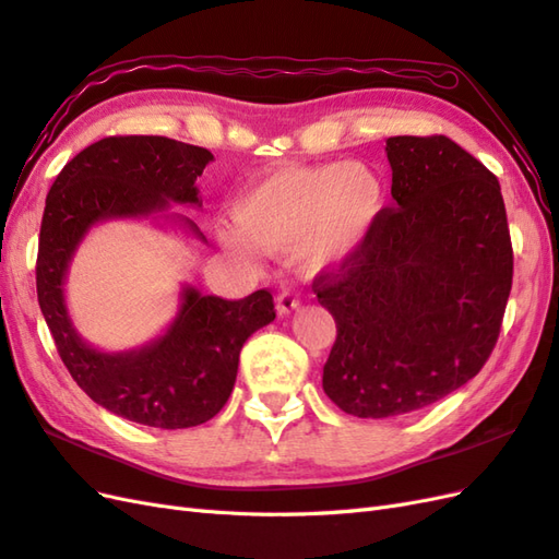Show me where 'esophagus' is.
I'll list each match as a JSON object with an SVG mask.
<instances>
[{
    "label": "esophagus",
    "instance_id": "esophagus-1",
    "mask_svg": "<svg viewBox=\"0 0 559 559\" xmlns=\"http://www.w3.org/2000/svg\"><path fill=\"white\" fill-rule=\"evenodd\" d=\"M299 307V297L290 290H283L278 297H276V311L278 317H288L290 311H295Z\"/></svg>",
    "mask_w": 559,
    "mask_h": 559
}]
</instances>
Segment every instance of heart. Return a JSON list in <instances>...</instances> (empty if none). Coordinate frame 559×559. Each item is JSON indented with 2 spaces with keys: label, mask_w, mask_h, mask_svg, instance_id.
I'll return each mask as SVG.
<instances>
[{
  "label": "heart",
  "mask_w": 559,
  "mask_h": 559,
  "mask_svg": "<svg viewBox=\"0 0 559 559\" xmlns=\"http://www.w3.org/2000/svg\"><path fill=\"white\" fill-rule=\"evenodd\" d=\"M384 207V186L364 163L278 167L248 183L234 203L228 250L295 252L305 274L337 269L364 248Z\"/></svg>",
  "instance_id": "1"
}]
</instances>
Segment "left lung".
I'll return each instance as SVG.
<instances>
[{"label":"left lung","mask_w":559,"mask_h":559,"mask_svg":"<svg viewBox=\"0 0 559 559\" xmlns=\"http://www.w3.org/2000/svg\"><path fill=\"white\" fill-rule=\"evenodd\" d=\"M392 198L364 248L313 281L337 340L323 392L356 418L425 408L475 378L500 333L512 246L498 179L449 136H390Z\"/></svg>","instance_id":"1"}]
</instances>
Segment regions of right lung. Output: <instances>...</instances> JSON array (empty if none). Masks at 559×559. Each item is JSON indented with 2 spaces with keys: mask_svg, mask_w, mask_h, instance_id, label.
I'll return each mask as SVG.
<instances>
[{
  "mask_svg": "<svg viewBox=\"0 0 559 559\" xmlns=\"http://www.w3.org/2000/svg\"><path fill=\"white\" fill-rule=\"evenodd\" d=\"M212 160L207 148L167 136H108L92 143L56 177L39 228L37 299L70 376L92 402L116 416L160 429L203 425L234 392L246 340L276 319L274 299L257 290L242 299L179 293L177 317L151 342L124 352L90 345L70 319L66 281L94 226L148 219L205 240L171 203L200 207L195 179Z\"/></svg>",
  "mask_w": 559,
  "mask_h": 559,
  "instance_id": "right-lung-1",
  "label": "right lung"
}]
</instances>
